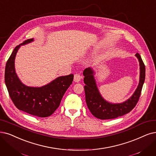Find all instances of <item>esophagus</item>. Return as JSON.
Segmentation results:
<instances>
[{
    "instance_id": "1",
    "label": "esophagus",
    "mask_w": 156,
    "mask_h": 156,
    "mask_svg": "<svg viewBox=\"0 0 156 156\" xmlns=\"http://www.w3.org/2000/svg\"><path fill=\"white\" fill-rule=\"evenodd\" d=\"M80 79H81V76H80V74L79 73H76L74 75V77H73V80L74 82L76 83H79L80 80Z\"/></svg>"
}]
</instances>
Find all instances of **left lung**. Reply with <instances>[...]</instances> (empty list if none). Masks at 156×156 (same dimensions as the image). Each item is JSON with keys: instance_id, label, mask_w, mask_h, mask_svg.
<instances>
[{"instance_id": "obj_1", "label": "left lung", "mask_w": 156, "mask_h": 156, "mask_svg": "<svg viewBox=\"0 0 156 156\" xmlns=\"http://www.w3.org/2000/svg\"><path fill=\"white\" fill-rule=\"evenodd\" d=\"M135 55L140 63L139 84L133 95L122 103L113 104L105 101L98 89L93 68H87L84 70L86 102L91 114L96 118L101 120L113 119L129 113L136 106L145 82V66L140 55L137 53Z\"/></svg>"}]
</instances>
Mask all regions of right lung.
<instances>
[{"label": "right lung", "mask_w": 156, "mask_h": 156, "mask_svg": "<svg viewBox=\"0 0 156 156\" xmlns=\"http://www.w3.org/2000/svg\"><path fill=\"white\" fill-rule=\"evenodd\" d=\"M33 41V38L27 40L15 48L5 65V83L12 101L18 109L44 118L51 116L58 109L65 93L72 83L73 74L58 77L41 87L23 84L15 71V57L22 45Z\"/></svg>", "instance_id": "right-lung-1"}]
</instances>
